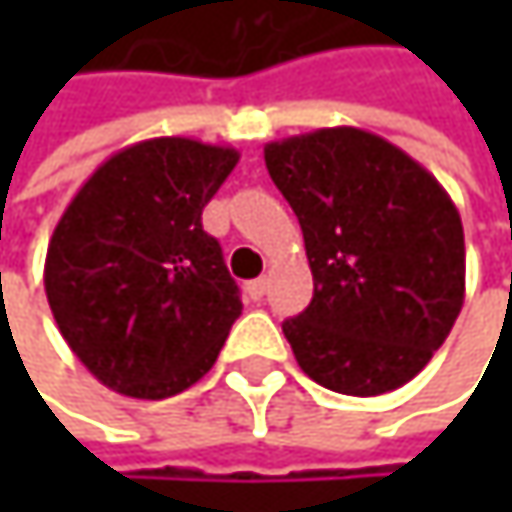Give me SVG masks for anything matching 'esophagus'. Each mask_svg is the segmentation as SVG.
<instances>
[{"label": "esophagus", "mask_w": 512, "mask_h": 512, "mask_svg": "<svg viewBox=\"0 0 512 512\" xmlns=\"http://www.w3.org/2000/svg\"><path fill=\"white\" fill-rule=\"evenodd\" d=\"M266 287H269V281H266V278H255V281H249V284H246V293H249V299L260 302V299L266 296Z\"/></svg>", "instance_id": "esophagus-1"}]
</instances>
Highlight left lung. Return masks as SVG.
Wrapping results in <instances>:
<instances>
[{"instance_id":"left-lung-1","label":"left lung","mask_w":512,"mask_h":512,"mask_svg":"<svg viewBox=\"0 0 512 512\" xmlns=\"http://www.w3.org/2000/svg\"><path fill=\"white\" fill-rule=\"evenodd\" d=\"M314 299L284 320L299 367L329 391L388 394L451 335L465 299V237L451 195L397 145L358 127L269 142Z\"/></svg>"}]
</instances>
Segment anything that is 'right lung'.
<instances>
[{"mask_svg": "<svg viewBox=\"0 0 512 512\" xmlns=\"http://www.w3.org/2000/svg\"><path fill=\"white\" fill-rule=\"evenodd\" d=\"M240 154L162 136L112 154L73 195L47 249L61 338L106 388L162 400L195 385L243 314L201 210Z\"/></svg>", "mask_w": 512, "mask_h": 512, "instance_id": "obj_1", "label": "right lung"}]
</instances>
